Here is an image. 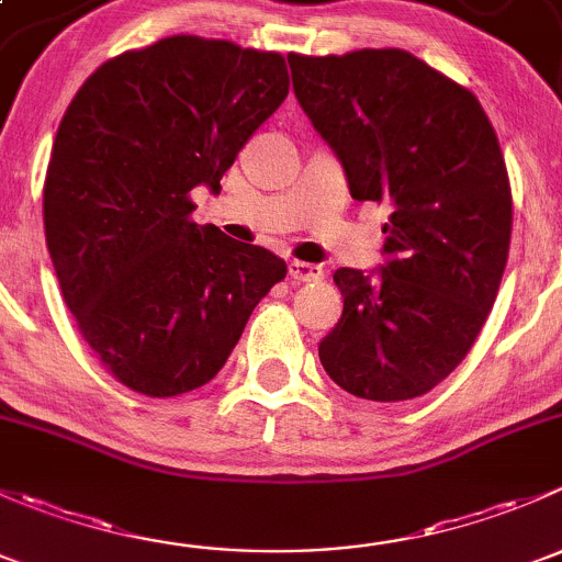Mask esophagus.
I'll return each mask as SVG.
<instances>
[{"instance_id":"obj_1","label":"esophagus","mask_w":562,"mask_h":562,"mask_svg":"<svg viewBox=\"0 0 562 562\" xmlns=\"http://www.w3.org/2000/svg\"><path fill=\"white\" fill-rule=\"evenodd\" d=\"M288 274H291V280H299V282H321L323 280L321 266L304 263V260H291V263H288Z\"/></svg>"}]
</instances>
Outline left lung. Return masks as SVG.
I'll list each match as a JSON object with an SVG mask.
<instances>
[{"instance_id": "obj_1", "label": "left lung", "mask_w": 562, "mask_h": 562, "mask_svg": "<svg viewBox=\"0 0 562 562\" xmlns=\"http://www.w3.org/2000/svg\"><path fill=\"white\" fill-rule=\"evenodd\" d=\"M293 92L350 195L389 206L386 263L337 269L342 317L317 356L372 402L422 396L479 337L508 260L512 184L470 89L400 48L288 56Z\"/></svg>"}]
</instances>
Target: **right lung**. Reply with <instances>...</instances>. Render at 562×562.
<instances>
[{
    "instance_id": "obj_1",
    "label": "right lung",
    "mask_w": 562,
    "mask_h": 562,
    "mask_svg": "<svg viewBox=\"0 0 562 562\" xmlns=\"http://www.w3.org/2000/svg\"><path fill=\"white\" fill-rule=\"evenodd\" d=\"M288 98L274 50L173 35L100 65L59 122L45 245L89 348L127 389L212 381L285 260L192 223L249 135Z\"/></svg>"
}]
</instances>
